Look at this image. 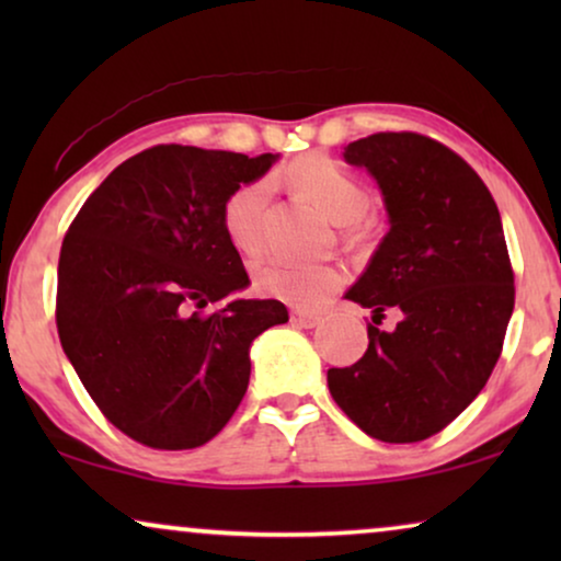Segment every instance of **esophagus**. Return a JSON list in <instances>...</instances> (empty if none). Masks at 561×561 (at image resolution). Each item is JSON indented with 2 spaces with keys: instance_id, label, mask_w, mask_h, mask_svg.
Segmentation results:
<instances>
[{
  "instance_id": "1",
  "label": "esophagus",
  "mask_w": 561,
  "mask_h": 561,
  "mask_svg": "<svg viewBox=\"0 0 561 561\" xmlns=\"http://www.w3.org/2000/svg\"><path fill=\"white\" fill-rule=\"evenodd\" d=\"M290 321H294L296 327H304V329H311V327H317L319 321H321V317L319 313H306V311H294L290 313Z\"/></svg>"
}]
</instances>
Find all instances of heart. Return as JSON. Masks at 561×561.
<instances>
[{"label":"heart","instance_id":"heart-1","mask_svg":"<svg viewBox=\"0 0 561 561\" xmlns=\"http://www.w3.org/2000/svg\"><path fill=\"white\" fill-rule=\"evenodd\" d=\"M286 181L296 194L317 206V209L342 225L344 234H355L359 219L370 209V191L357 175L327 156H306L286 168ZM271 186L265 179L242 183L227 196L221 209V225L229 242L244 255H255L263 244L265 206ZM342 271L329 263H294L286 257H267L257 265L255 283L267 296L313 309L340 290Z\"/></svg>","mask_w":561,"mask_h":561}]
</instances>
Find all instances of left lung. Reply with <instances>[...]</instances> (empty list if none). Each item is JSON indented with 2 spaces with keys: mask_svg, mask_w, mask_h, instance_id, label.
Instances as JSON below:
<instances>
[{
  "mask_svg": "<svg viewBox=\"0 0 561 561\" xmlns=\"http://www.w3.org/2000/svg\"><path fill=\"white\" fill-rule=\"evenodd\" d=\"M386 198L390 229L347 290L373 309L367 352L327 373L336 405L373 439L424 442L470 405L503 352L516 286L501 211L470 163L419 133L344 148ZM390 310L399 324L379 329Z\"/></svg>",
  "mask_w": 561,
  "mask_h": 561,
  "instance_id": "1",
  "label": "left lung"
}]
</instances>
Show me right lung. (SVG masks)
Returning a JSON list of instances; mask_svg holds the SVG:
<instances>
[{"instance_id":"1","label":"right lung","mask_w":561,"mask_h":561,"mask_svg":"<svg viewBox=\"0 0 561 561\" xmlns=\"http://www.w3.org/2000/svg\"><path fill=\"white\" fill-rule=\"evenodd\" d=\"M275 158L156 145L114 168L68 227L60 344L106 421L145 447L214 439L248 390L252 340L288 321L273 298L204 311L250 283L221 209Z\"/></svg>"}]
</instances>
